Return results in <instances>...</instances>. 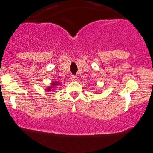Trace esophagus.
Instances as JSON below:
<instances>
[{
  "mask_svg": "<svg viewBox=\"0 0 153 153\" xmlns=\"http://www.w3.org/2000/svg\"><path fill=\"white\" fill-rule=\"evenodd\" d=\"M70 79H71L72 81H77V80H78V77H77L76 75H72V76L70 77Z\"/></svg>",
  "mask_w": 153,
  "mask_h": 153,
  "instance_id": "esophagus-1",
  "label": "esophagus"
}]
</instances>
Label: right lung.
<instances>
[{
	"label": "right lung",
	"instance_id": "obj_1",
	"mask_svg": "<svg viewBox=\"0 0 153 153\" xmlns=\"http://www.w3.org/2000/svg\"><path fill=\"white\" fill-rule=\"evenodd\" d=\"M59 85V83H56V82H54V83H52V84H51V86L52 87H48V88L46 89V91H49L50 90V88H53V87L54 86V85Z\"/></svg>",
	"mask_w": 153,
	"mask_h": 153
}]
</instances>
